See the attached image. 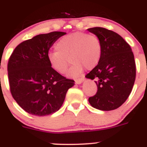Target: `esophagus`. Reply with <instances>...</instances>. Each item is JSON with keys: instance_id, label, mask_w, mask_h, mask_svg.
Segmentation results:
<instances>
[{"instance_id": "esophagus-1", "label": "esophagus", "mask_w": 147, "mask_h": 147, "mask_svg": "<svg viewBox=\"0 0 147 147\" xmlns=\"http://www.w3.org/2000/svg\"><path fill=\"white\" fill-rule=\"evenodd\" d=\"M84 81H85V79H84V77H83V78H80V79H78V80H75V83H76V84H80V83H83Z\"/></svg>"}]
</instances>
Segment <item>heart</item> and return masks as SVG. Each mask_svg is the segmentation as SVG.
<instances>
[{
	"instance_id": "obj_1",
	"label": "heart",
	"mask_w": 147,
	"mask_h": 147,
	"mask_svg": "<svg viewBox=\"0 0 147 147\" xmlns=\"http://www.w3.org/2000/svg\"><path fill=\"white\" fill-rule=\"evenodd\" d=\"M57 51L48 54V61L51 67L60 74L67 71L69 61L72 65L68 76H79L83 68L91 69L101 59L102 46L101 40L94 34L76 32L62 37L55 45Z\"/></svg>"
}]
</instances>
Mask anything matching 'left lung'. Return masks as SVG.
<instances>
[{"label": "left lung", "instance_id": "8db88e82", "mask_svg": "<svg viewBox=\"0 0 147 147\" xmlns=\"http://www.w3.org/2000/svg\"><path fill=\"white\" fill-rule=\"evenodd\" d=\"M101 40L98 64L86 78L96 81V95L88 98L93 107L103 111L117 109L131 93L136 79V63L129 44L116 32L103 27L88 29Z\"/></svg>", "mask_w": 147, "mask_h": 147}]
</instances>
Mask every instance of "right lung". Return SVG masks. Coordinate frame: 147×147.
Wrapping results in <instances>:
<instances>
[{
    "instance_id": "add662e5",
    "label": "right lung",
    "mask_w": 147,
    "mask_h": 147,
    "mask_svg": "<svg viewBox=\"0 0 147 147\" xmlns=\"http://www.w3.org/2000/svg\"><path fill=\"white\" fill-rule=\"evenodd\" d=\"M64 32L40 34L15 48L8 63L11 95L24 111L36 116L61 108L68 89L75 85L55 71L48 61L49 51Z\"/></svg>"
}]
</instances>
